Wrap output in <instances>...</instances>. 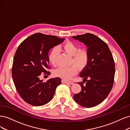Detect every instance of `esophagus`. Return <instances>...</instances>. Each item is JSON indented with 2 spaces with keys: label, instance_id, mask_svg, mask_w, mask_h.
<instances>
[{
  "label": "esophagus",
  "instance_id": "34e87169",
  "mask_svg": "<svg viewBox=\"0 0 130 130\" xmlns=\"http://www.w3.org/2000/svg\"><path fill=\"white\" fill-rule=\"evenodd\" d=\"M63 84H70V85H73L74 82L71 81H68V80H62V81Z\"/></svg>",
  "mask_w": 130,
  "mask_h": 130
}]
</instances>
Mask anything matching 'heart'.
Wrapping results in <instances>:
<instances>
[{
	"mask_svg": "<svg viewBox=\"0 0 130 130\" xmlns=\"http://www.w3.org/2000/svg\"><path fill=\"white\" fill-rule=\"evenodd\" d=\"M61 49L66 54L73 56L72 63L76 65L79 69H84L87 64L88 54L86 50H79L78 47L72 42L65 43L62 45ZM58 55V49L53 48L49 55V62L53 65H55ZM76 66H72L68 68H59L55 71L54 74L56 76L60 77L63 79H70L77 73V69Z\"/></svg>",
	"mask_w": 130,
	"mask_h": 130,
	"instance_id": "obj_1",
	"label": "heart"
}]
</instances>
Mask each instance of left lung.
<instances>
[{
  "label": "left lung",
  "mask_w": 130,
  "mask_h": 130,
  "mask_svg": "<svg viewBox=\"0 0 130 130\" xmlns=\"http://www.w3.org/2000/svg\"><path fill=\"white\" fill-rule=\"evenodd\" d=\"M87 48L88 61L79 76L81 92L74 95V100L83 107L90 108L101 103L111 92L115 74V64L107 44L93 34L73 36ZM85 84L83 85V83Z\"/></svg>",
  "instance_id": "left-lung-1"
}]
</instances>
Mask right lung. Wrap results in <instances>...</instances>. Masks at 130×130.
Returning a JSON list of instances; mask_svg holds the SVG:
<instances>
[{"instance_id":"add662e5","label":"right lung","mask_w":130,"mask_h":130,"mask_svg":"<svg viewBox=\"0 0 130 130\" xmlns=\"http://www.w3.org/2000/svg\"><path fill=\"white\" fill-rule=\"evenodd\" d=\"M64 38L36 33L26 38L19 45L13 58L12 75L19 95L26 103L35 106L46 104L53 98L61 78L40 80L42 72L49 68V52L64 41Z\"/></svg>"}]
</instances>
